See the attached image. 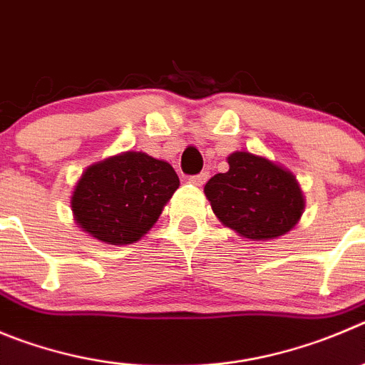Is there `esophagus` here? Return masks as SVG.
I'll list each match as a JSON object with an SVG mask.
<instances>
[{"mask_svg": "<svg viewBox=\"0 0 365 365\" xmlns=\"http://www.w3.org/2000/svg\"><path fill=\"white\" fill-rule=\"evenodd\" d=\"M207 180H209V173H200V175H194V176H190L189 178V182L192 183V185H196V187H202V185H205L207 183Z\"/></svg>", "mask_w": 365, "mask_h": 365, "instance_id": "34e87169", "label": "esophagus"}]
</instances>
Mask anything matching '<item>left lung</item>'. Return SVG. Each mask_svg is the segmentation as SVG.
<instances>
[{
    "instance_id": "left-lung-1",
    "label": "left lung",
    "mask_w": 365,
    "mask_h": 365,
    "mask_svg": "<svg viewBox=\"0 0 365 365\" xmlns=\"http://www.w3.org/2000/svg\"><path fill=\"white\" fill-rule=\"evenodd\" d=\"M230 169L207 182L205 196L220 221L248 240H275L295 227L304 198L294 175L263 156L237 151Z\"/></svg>"
}]
</instances>
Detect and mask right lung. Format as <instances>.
I'll list each match as a JSON object with an SVG mask.
<instances>
[{"label": "right lung", "mask_w": 365, "mask_h": 365, "mask_svg": "<svg viewBox=\"0 0 365 365\" xmlns=\"http://www.w3.org/2000/svg\"><path fill=\"white\" fill-rule=\"evenodd\" d=\"M180 180L171 165L128 151L88 167L75 185L71 209L86 232L108 245L140 240L156 223Z\"/></svg>", "instance_id": "1"}]
</instances>
